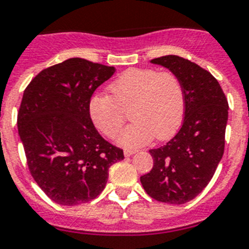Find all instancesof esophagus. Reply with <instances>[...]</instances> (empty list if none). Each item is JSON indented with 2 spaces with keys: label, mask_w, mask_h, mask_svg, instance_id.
<instances>
[{
  "label": "esophagus",
  "mask_w": 249,
  "mask_h": 249,
  "mask_svg": "<svg viewBox=\"0 0 249 249\" xmlns=\"http://www.w3.org/2000/svg\"><path fill=\"white\" fill-rule=\"evenodd\" d=\"M135 152H137V150H135V149H125L124 150V154H125V157H130V156H133V154H134Z\"/></svg>",
  "instance_id": "1"
}]
</instances>
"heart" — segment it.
Returning <instances> with one entry per match:
<instances>
[{"mask_svg":"<svg viewBox=\"0 0 249 249\" xmlns=\"http://www.w3.org/2000/svg\"><path fill=\"white\" fill-rule=\"evenodd\" d=\"M108 91L110 96L96 95L89 100V118L102 135L114 138L129 111L134 121L118 138L124 147H141L153 137L168 139L182 123L185 92L178 77L170 71L130 68L108 86Z\"/></svg>","mask_w":249,"mask_h":249,"instance_id":"obj_1","label":"heart"}]
</instances>
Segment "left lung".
<instances>
[{
    "label": "left lung",
    "instance_id": "left-lung-1",
    "mask_svg": "<svg viewBox=\"0 0 249 249\" xmlns=\"http://www.w3.org/2000/svg\"><path fill=\"white\" fill-rule=\"evenodd\" d=\"M150 62L179 78L185 118L168 143L149 150L153 167L141 182L152 199L181 205L195 199L214 176L224 153L229 106L216 78L191 60L164 55Z\"/></svg>",
    "mask_w": 249,
    "mask_h": 249
}]
</instances>
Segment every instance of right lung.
Masks as SVG:
<instances>
[{
  "mask_svg": "<svg viewBox=\"0 0 249 249\" xmlns=\"http://www.w3.org/2000/svg\"><path fill=\"white\" fill-rule=\"evenodd\" d=\"M114 67L71 58L37 73L22 95L18 135L29 171L49 199L79 205L105 189L108 168L124 152L100 135L89 118L95 89Z\"/></svg>",
  "mask_w": 249,
  "mask_h": 249,
  "instance_id": "obj_1",
  "label": "right lung"
}]
</instances>
